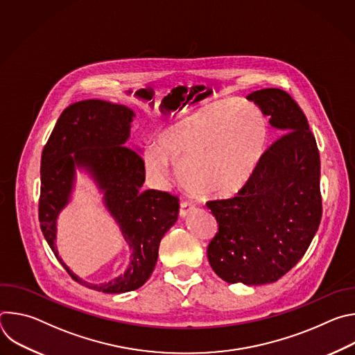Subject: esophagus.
Wrapping results in <instances>:
<instances>
[{
    "instance_id": "esophagus-1",
    "label": "esophagus",
    "mask_w": 355,
    "mask_h": 355,
    "mask_svg": "<svg viewBox=\"0 0 355 355\" xmlns=\"http://www.w3.org/2000/svg\"><path fill=\"white\" fill-rule=\"evenodd\" d=\"M193 209H195L193 202H191V200H182L181 205H180V216H181V218H187Z\"/></svg>"
}]
</instances>
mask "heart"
I'll use <instances>...</instances> for the list:
<instances>
[{
  "label": "heart",
  "mask_w": 355,
  "mask_h": 355,
  "mask_svg": "<svg viewBox=\"0 0 355 355\" xmlns=\"http://www.w3.org/2000/svg\"><path fill=\"white\" fill-rule=\"evenodd\" d=\"M267 141L268 125L260 108L229 99L160 129L144 163L157 177L170 163L192 193L230 196L254 175Z\"/></svg>",
  "instance_id": "obj_1"
}]
</instances>
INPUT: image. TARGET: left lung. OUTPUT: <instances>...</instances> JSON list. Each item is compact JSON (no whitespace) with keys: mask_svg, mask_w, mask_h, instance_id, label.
<instances>
[{"mask_svg":"<svg viewBox=\"0 0 355 355\" xmlns=\"http://www.w3.org/2000/svg\"><path fill=\"white\" fill-rule=\"evenodd\" d=\"M247 99L284 135L264 151L244 188L207 202L218 222L208 260L229 284L263 285L293 268L319 229L320 156L305 114L286 91L264 88Z\"/></svg>","mask_w":355,"mask_h":355,"instance_id":"left-lung-1","label":"left lung"}]
</instances>
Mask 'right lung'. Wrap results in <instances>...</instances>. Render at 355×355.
Here are the masks:
<instances>
[{
    "instance_id": "1",
    "label": "right lung",
    "mask_w": 355,
    "mask_h": 355,
    "mask_svg": "<svg viewBox=\"0 0 355 355\" xmlns=\"http://www.w3.org/2000/svg\"><path fill=\"white\" fill-rule=\"evenodd\" d=\"M133 116L132 110L107 101L73 103L62 112L42 151L39 223L55 256L58 259L55 219L68 200L76 166L87 168L106 192L107 207L132 250L127 272L99 286L83 282L60 261L76 282L105 293L135 291L148 279L157 263L160 241L180 212L177 195L140 189L146 178L144 162L126 146Z\"/></svg>"
}]
</instances>
